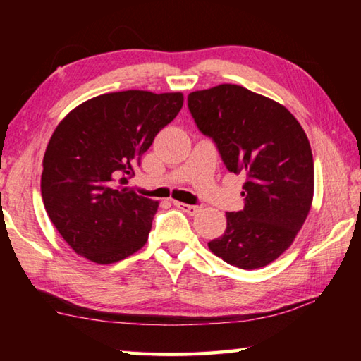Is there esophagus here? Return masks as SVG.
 <instances>
[{
	"instance_id": "esophagus-1",
	"label": "esophagus",
	"mask_w": 361,
	"mask_h": 361,
	"mask_svg": "<svg viewBox=\"0 0 361 361\" xmlns=\"http://www.w3.org/2000/svg\"><path fill=\"white\" fill-rule=\"evenodd\" d=\"M173 204H175V207H178L180 210L186 212L188 215H191V216H195L200 212V207L199 205H189V204H185V202H176V200H175Z\"/></svg>"
}]
</instances>
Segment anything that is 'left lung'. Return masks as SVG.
Wrapping results in <instances>:
<instances>
[{"instance_id":"8db88e82","label":"left lung","mask_w":361,"mask_h":361,"mask_svg":"<svg viewBox=\"0 0 361 361\" xmlns=\"http://www.w3.org/2000/svg\"><path fill=\"white\" fill-rule=\"evenodd\" d=\"M188 106L213 138L229 172L245 173L243 210L226 213L221 237L209 242L218 258L240 269L276 261L296 239L314 199V157L288 109L242 85L195 90Z\"/></svg>"}]
</instances>
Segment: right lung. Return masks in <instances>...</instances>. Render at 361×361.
<instances>
[{
    "label": "right lung",
    "instance_id": "add662e5",
    "mask_svg": "<svg viewBox=\"0 0 361 361\" xmlns=\"http://www.w3.org/2000/svg\"><path fill=\"white\" fill-rule=\"evenodd\" d=\"M183 102L181 92L122 90L94 97L60 121L42 159L41 194L78 255L111 264L148 240L159 202L121 185Z\"/></svg>",
    "mask_w": 361,
    "mask_h": 361
}]
</instances>
